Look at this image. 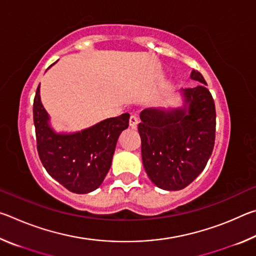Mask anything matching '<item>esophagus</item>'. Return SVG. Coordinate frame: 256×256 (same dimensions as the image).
<instances>
[{
	"label": "esophagus",
	"mask_w": 256,
	"mask_h": 256,
	"mask_svg": "<svg viewBox=\"0 0 256 256\" xmlns=\"http://www.w3.org/2000/svg\"><path fill=\"white\" fill-rule=\"evenodd\" d=\"M138 123V120L136 115H131V118H130V126H131L132 128H136Z\"/></svg>",
	"instance_id": "esophagus-1"
}]
</instances>
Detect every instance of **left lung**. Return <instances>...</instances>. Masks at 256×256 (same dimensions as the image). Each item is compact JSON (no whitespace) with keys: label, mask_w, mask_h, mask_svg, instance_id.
<instances>
[{"label":"left lung","mask_w":256,"mask_h":256,"mask_svg":"<svg viewBox=\"0 0 256 256\" xmlns=\"http://www.w3.org/2000/svg\"><path fill=\"white\" fill-rule=\"evenodd\" d=\"M190 79L201 82L182 89L184 106L172 110L146 108L140 114L142 162L158 188L178 190L204 170L214 146L216 108L206 80L196 70Z\"/></svg>","instance_id":"left-lung-1"}]
</instances>
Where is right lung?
<instances>
[{"mask_svg": "<svg viewBox=\"0 0 256 256\" xmlns=\"http://www.w3.org/2000/svg\"><path fill=\"white\" fill-rule=\"evenodd\" d=\"M125 112L76 133H56L42 106L38 86L34 99L37 150L47 172L70 192L86 194L102 185L120 134L128 128Z\"/></svg>", "mask_w": 256, "mask_h": 256, "instance_id": "1", "label": "right lung"}]
</instances>
